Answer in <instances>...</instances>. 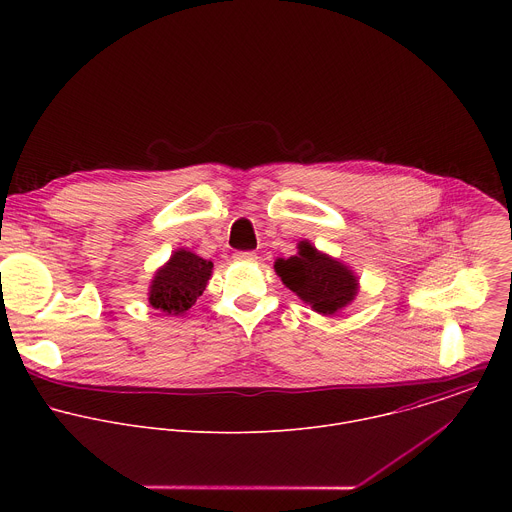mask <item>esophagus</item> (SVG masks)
<instances>
[{"mask_svg": "<svg viewBox=\"0 0 512 512\" xmlns=\"http://www.w3.org/2000/svg\"><path fill=\"white\" fill-rule=\"evenodd\" d=\"M235 259L243 261V263H255L257 255L253 251H239V253H235Z\"/></svg>", "mask_w": 512, "mask_h": 512, "instance_id": "esophagus-1", "label": "esophagus"}]
</instances>
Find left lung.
I'll return each mask as SVG.
<instances>
[{"label": "left lung", "instance_id": "obj_1", "mask_svg": "<svg viewBox=\"0 0 512 512\" xmlns=\"http://www.w3.org/2000/svg\"><path fill=\"white\" fill-rule=\"evenodd\" d=\"M275 273L287 289L322 316L348 308L358 294V275L340 259L320 251L308 239L298 243V253L275 261Z\"/></svg>", "mask_w": 512, "mask_h": 512}]
</instances>
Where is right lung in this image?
<instances>
[{
  "label": "right lung",
  "mask_w": 512,
  "mask_h": 512,
  "mask_svg": "<svg viewBox=\"0 0 512 512\" xmlns=\"http://www.w3.org/2000/svg\"><path fill=\"white\" fill-rule=\"evenodd\" d=\"M212 277V261L202 259L194 251L180 247L154 273L148 289V302L166 316L186 314Z\"/></svg>",
  "instance_id": "right-lung-1"
}]
</instances>
